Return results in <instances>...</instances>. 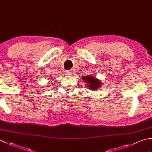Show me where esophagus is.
I'll use <instances>...</instances> for the list:
<instances>
[{"label":"esophagus","mask_w":152,"mask_h":152,"mask_svg":"<svg viewBox=\"0 0 152 152\" xmlns=\"http://www.w3.org/2000/svg\"><path fill=\"white\" fill-rule=\"evenodd\" d=\"M66 75L69 76H72V70H67L66 72Z\"/></svg>","instance_id":"1"}]
</instances>
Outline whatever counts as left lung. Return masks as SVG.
Wrapping results in <instances>:
<instances>
[{
    "instance_id": "8db88e82",
    "label": "left lung",
    "mask_w": 152,
    "mask_h": 152,
    "mask_svg": "<svg viewBox=\"0 0 152 152\" xmlns=\"http://www.w3.org/2000/svg\"><path fill=\"white\" fill-rule=\"evenodd\" d=\"M82 79L84 80L85 82L88 85L89 89L96 90L99 89V87L101 86V82L94 77L91 76H86L82 77Z\"/></svg>"
}]
</instances>
